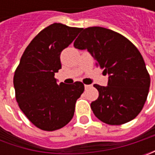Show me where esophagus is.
Here are the masks:
<instances>
[{"label":"esophagus","mask_w":155,"mask_h":155,"mask_svg":"<svg viewBox=\"0 0 155 155\" xmlns=\"http://www.w3.org/2000/svg\"><path fill=\"white\" fill-rule=\"evenodd\" d=\"M91 85H89V84H84V88L85 89H89V88H91Z\"/></svg>","instance_id":"esophagus-1"}]
</instances>
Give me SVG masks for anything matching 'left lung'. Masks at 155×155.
Returning a JSON list of instances; mask_svg holds the SVG:
<instances>
[{
    "label": "left lung",
    "mask_w": 155,
    "mask_h": 155,
    "mask_svg": "<svg viewBox=\"0 0 155 155\" xmlns=\"http://www.w3.org/2000/svg\"><path fill=\"white\" fill-rule=\"evenodd\" d=\"M75 48L87 50L108 74L107 86L94 84L98 98L91 104L94 115L110 125L133 120L142 110L150 86L144 59L128 39L104 27L82 28Z\"/></svg>",
    "instance_id": "1"
}]
</instances>
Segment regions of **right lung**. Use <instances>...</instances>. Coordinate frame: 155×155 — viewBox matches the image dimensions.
<instances>
[{
	"instance_id": "1",
	"label": "right lung",
	"mask_w": 155,
	"mask_h": 155,
	"mask_svg": "<svg viewBox=\"0 0 155 155\" xmlns=\"http://www.w3.org/2000/svg\"><path fill=\"white\" fill-rule=\"evenodd\" d=\"M82 28L54 23L39 32L27 45L14 76L15 97L21 111L37 128L53 131L73 117L75 104L84 91L81 82L58 84L61 51Z\"/></svg>"
}]
</instances>
